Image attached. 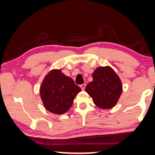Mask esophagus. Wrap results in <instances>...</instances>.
I'll return each mask as SVG.
<instances>
[{"label":"esophagus","mask_w":155,"mask_h":155,"mask_svg":"<svg viewBox=\"0 0 155 155\" xmlns=\"http://www.w3.org/2000/svg\"><path fill=\"white\" fill-rule=\"evenodd\" d=\"M85 86H86L85 84H82V85H80V87H81V89L82 90H85Z\"/></svg>","instance_id":"esophagus-1"}]
</instances>
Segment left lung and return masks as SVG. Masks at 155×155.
Returning <instances> with one entry per match:
<instances>
[{"label": "left lung", "mask_w": 155, "mask_h": 155, "mask_svg": "<svg viewBox=\"0 0 155 155\" xmlns=\"http://www.w3.org/2000/svg\"><path fill=\"white\" fill-rule=\"evenodd\" d=\"M85 91L98 107L107 110L117 103L122 92V81L110 66L97 68Z\"/></svg>", "instance_id": "left-lung-1"}]
</instances>
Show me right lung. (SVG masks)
Wrapping results in <instances>:
<instances>
[{"mask_svg":"<svg viewBox=\"0 0 155 155\" xmlns=\"http://www.w3.org/2000/svg\"><path fill=\"white\" fill-rule=\"evenodd\" d=\"M81 91L71 78L61 69L50 70L42 81L40 95L44 107L56 114L65 113L73 104L75 96Z\"/></svg>","mask_w":155,"mask_h":155,"instance_id":"obj_1","label":"right lung"}]
</instances>
